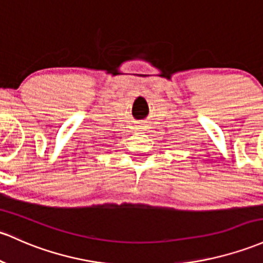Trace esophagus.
<instances>
[{
  "label": "esophagus",
  "instance_id": "34e87169",
  "mask_svg": "<svg viewBox=\"0 0 263 263\" xmlns=\"http://www.w3.org/2000/svg\"><path fill=\"white\" fill-rule=\"evenodd\" d=\"M137 131H140V132H145V131H147V128H148V127H147V122H140L137 125Z\"/></svg>",
  "mask_w": 263,
  "mask_h": 263
}]
</instances>
